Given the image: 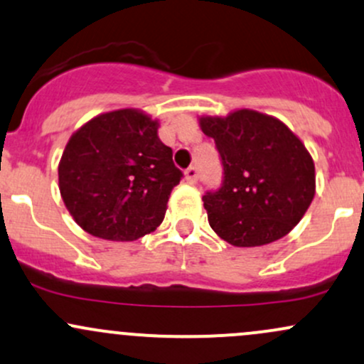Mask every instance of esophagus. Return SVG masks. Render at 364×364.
I'll return each instance as SVG.
<instances>
[{
	"mask_svg": "<svg viewBox=\"0 0 364 364\" xmlns=\"http://www.w3.org/2000/svg\"><path fill=\"white\" fill-rule=\"evenodd\" d=\"M185 178H186V181L188 183H197V179H198V171H197V167H188V169L185 171Z\"/></svg>",
	"mask_w": 364,
	"mask_h": 364,
	"instance_id": "1",
	"label": "esophagus"
}]
</instances>
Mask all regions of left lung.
Returning <instances> with one entry per match:
<instances>
[{"label":"left lung","mask_w":364,"mask_h":364,"mask_svg":"<svg viewBox=\"0 0 364 364\" xmlns=\"http://www.w3.org/2000/svg\"><path fill=\"white\" fill-rule=\"evenodd\" d=\"M223 164L221 188L202 197L209 225L235 247H259L285 237L311 205L314 162L304 143L278 119L242 109L200 117Z\"/></svg>","instance_id":"1"}]
</instances>
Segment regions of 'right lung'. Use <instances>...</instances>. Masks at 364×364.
Returning a JSON list of instances; mask_svg holds the SVG:
<instances>
[{
	"label": "right lung",
	"mask_w": 364,
	"mask_h": 364,
	"mask_svg": "<svg viewBox=\"0 0 364 364\" xmlns=\"http://www.w3.org/2000/svg\"><path fill=\"white\" fill-rule=\"evenodd\" d=\"M157 129L143 112L122 109L97 115L70 136L58 164L60 195L90 235L133 242L164 221L183 173Z\"/></svg>",
	"instance_id": "1"
}]
</instances>
